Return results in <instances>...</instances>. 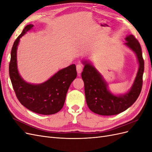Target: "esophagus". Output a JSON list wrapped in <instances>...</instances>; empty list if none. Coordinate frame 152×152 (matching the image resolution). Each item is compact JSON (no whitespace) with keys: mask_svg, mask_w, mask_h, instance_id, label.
<instances>
[{"mask_svg":"<svg viewBox=\"0 0 152 152\" xmlns=\"http://www.w3.org/2000/svg\"><path fill=\"white\" fill-rule=\"evenodd\" d=\"M76 68H77V73L79 75H80V73H81V72H82V65H79V64H78V65H76Z\"/></svg>","mask_w":152,"mask_h":152,"instance_id":"esophagus-1","label":"esophagus"}]
</instances>
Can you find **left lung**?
Returning <instances> with one entry per match:
<instances>
[{
    "label": "left lung",
    "mask_w": 152,
    "mask_h": 152,
    "mask_svg": "<svg viewBox=\"0 0 152 152\" xmlns=\"http://www.w3.org/2000/svg\"><path fill=\"white\" fill-rule=\"evenodd\" d=\"M126 40V45L136 53L140 65L134 84L127 93L119 96L110 93L107 83L99 72L91 64L84 62L85 66L81 76L84 82L86 103L91 111L96 114L113 115L120 113L129 108L140 94L144 72L141 47L133 35L127 36Z\"/></svg>",
    "instance_id": "8db88e82"
}]
</instances>
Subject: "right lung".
<instances>
[{"mask_svg":"<svg viewBox=\"0 0 152 152\" xmlns=\"http://www.w3.org/2000/svg\"><path fill=\"white\" fill-rule=\"evenodd\" d=\"M33 26L26 25L14 42L9 66L10 76L13 89L21 104L37 113L52 115L63 108L69 87L77 77L76 66L73 64L63 68L40 84H30L23 80L17 68V46L20 39Z\"/></svg>","mask_w":152,"mask_h":152,"instance_id":"add662e5","label":"right lung"}]
</instances>
